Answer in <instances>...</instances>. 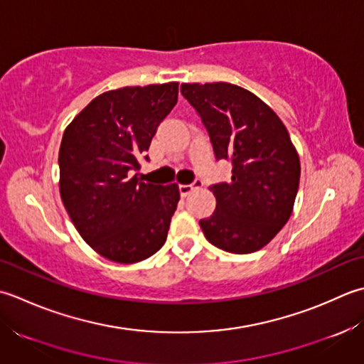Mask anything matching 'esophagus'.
Listing matches in <instances>:
<instances>
[{"label": "esophagus", "mask_w": 364, "mask_h": 364, "mask_svg": "<svg viewBox=\"0 0 364 364\" xmlns=\"http://www.w3.org/2000/svg\"><path fill=\"white\" fill-rule=\"evenodd\" d=\"M201 185H203V182L201 181H195V182H193V183H181L179 185V191H181V195L182 196H187V195H190V193L193 191V190H195L196 187H201Z\"/></svg>", "instance_id": "esophagus-1"}]
</instances>
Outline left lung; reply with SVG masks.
I'll return each instance as SVG.
<instances>
[{"mask_svg":"<svg viewBox=\"0 0 364 364\" xmlns=\"http://www.w3.org/2000/svg\"><path fill=\"white\" fill-rule=\"evenodd\" d=\"M181 92L201 116L217 160L232 163L229 182L210 187L217 207L199 221L217 248L248 255L265 247L291 217L300 159L267 103L231 83H183Z\"/></svg>","mask_w":364,"mask_h":364,"instance_id":"left-lung-1","label":"left lung"}]
</instances>
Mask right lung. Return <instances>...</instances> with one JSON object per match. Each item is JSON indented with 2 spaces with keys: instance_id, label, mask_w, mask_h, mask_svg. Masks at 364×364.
I'll return each mask as SVG.
<instances>
[{
  "instance_id": "1",
  "label": "right lung",
  "mask_w": 364,
  "mask_h": 364,
  "mask_svg": "<svg viewBox=\"0 0 364 364\" xmlns=\"http://www.w3.org/2000/svg\"><path fill=\"white\" fill-rule=\"evenodd\" d=\"M177 94L176 81L103 92L63 135L58 157L63 204L83 240L113 262H139L166 242L179 187L139 182L130 171L139 169L141 155Z\"/></svg>"
}]
</instances>
